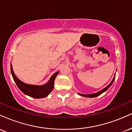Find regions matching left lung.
<instances>
[{
	"mask_svg": "<svg viewBox=\"0 0 132 132\" xmlns=\"http://www.w3.org/2000/svg\"><path fill=\"white\" fill-rule=\"evenodd\" d=\"M115 78H116V75H115L114 77H113L112 81L111 82H110V84L107 86V87H105V88H104V89H103L102 90H101V91H99V92H96V93H94V94H79H79L80 95H81V96L86 97H95L99 96V95H101V94H102L104 92L106 91V90H107V89L109 88L110 86H111L112 84V83L113 82V81H114Z\"/></svg>",
	"mask_w": 132,
	"mask_h": 132,
	"instance_id": "left-lung-1",
	"label": "left lung"
}]
</instances>
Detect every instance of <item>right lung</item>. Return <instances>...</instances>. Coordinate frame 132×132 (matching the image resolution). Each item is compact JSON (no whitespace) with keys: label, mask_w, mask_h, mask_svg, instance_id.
Masks as SVG:
<instances>
[{"label":"right lung","mask_w":132,"mask_h":132,"mask_svg":"<svg viewBox=\"0 0 132 132\" xmlns=\"http://www.w3.org/2000/svg\"><path fill=\"white\" fill-rule=\"evenodd\" d=\"M10 69H11V73L12 75L13 79L15 82L16 83V86L20 89L22 92H23L25 94L31 97L35 98V99H40V98H43L46 97L52 91L54 87V79L58 74L59 71L55 72L48 81V83L43 86H35L27 84L23 82L17 78V77L15 75L13 72V68L12 64H10Z\"/></svg>","instance_id":"add662e5"}]
</instances>
